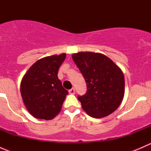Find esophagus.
I'll return each instance as SVG.
<instances>
[{"label":"esophagus","mask_w":151,"mask_h":151,"mask_svg":"<svg viewBox=\"0 0 151 151\" xmlns=\"http://www.w3.org/2000/svg\"><path fill=\"white\" fill-rule=\"evenodd\" d=\"M68 93H69L70 94H74V93H75V89H74V88H72L71 89L68 90Z\"/></svg>","instance_id":"34e87169"}]
</instances>
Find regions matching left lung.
I'll use <instances>...</instances> for the list:
<instances>
[{
  "instance_id": "8db88e82",
  "label": "left lung",
  "mask_w": 151,
  "mask_h": 151,
  "mask_svg": "<svg viewBox=\"0 0 151 151\" xmlns=\"http://www.w3.org/2000/svg\"><path fill=\"white\" fill-rule=\"evenodd\" d=\"M72 59L87 85L86 93L77 97L83 109L96 118L113 112L124 96V76L121 68L101 53H75Z\"/></svg>"
}]
</instances>
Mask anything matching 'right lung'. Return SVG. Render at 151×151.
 <instances>
[{
	"instance_id": "obj_1",
	"label": "right lung",
	"mask_w": 151,
	"mask_h": 151,
	"mask_svg": "<svg viewBox=\"0 0 151 151\" xmlns=\"http://www.w3.org/2000/svg\"><path fill=\"white\" fill-rule=\"evenodd\" d=\"M66 54L37 60L22 78L20 92L27 109L39 119L51 120L60 112L68 91L58 77Z\"/></svg>"
}]
</instances>
